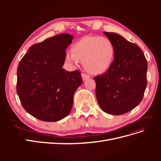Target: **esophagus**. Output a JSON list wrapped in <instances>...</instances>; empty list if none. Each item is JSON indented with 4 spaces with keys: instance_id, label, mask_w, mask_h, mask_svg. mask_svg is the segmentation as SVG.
<instances>
[{
    "instance_id": "1",
    "label": "esophagus",
    "mask_w": 161,
    "mask_h": 161,
    "mask_svg": "<svg viewBox=\"0 0 161 161\" xmlns=\"http://www.w3.org/2000/svg\"><path fill=\"white\" fill-rule=\"evenodd\" d=\"M81 76H82V79H83V80H86V79H88L90 78V76L89 75L85 74V73H82Z\"/></svg>"
}]
</instances>
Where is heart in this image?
I'll return each instance as SVG.
<instances>
[{
    "mask_svg": "<svg viewBox=\"0 0 161 161\" xmlns=\"http://www.w3.org/2000/svg\"><path fill=\"white\" fill-rule=\"evenodd\" d=\"M72 52L66 53V60L76 64L79 60L84 62L85 69L94 74L108 70L114 59L115 48L109 38L86 36L72 46Z\"/></svg>",
    "mask_w": 161,
    "mask_h": 161,
    "instance_id": "b5f03b06",
    "label": "heart"
}]
</instances>
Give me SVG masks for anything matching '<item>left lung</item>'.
<instances>
[{
    "label": "left lung",
    "mask_w": 161,
    "mask_h": 161,
    "mask_svg": "<svg viewBox=\"0 0 161 161\" xmlns=\"http://www.w3.org/2000/svg\"><path fill=\"white\" fill-rule=\"evenodd\" d=\"M113 43L114 60L104 74L94 77L97 102L105 113L121 115L142 100L147 85V61L142 50L115 33L103 32Z\"/></svg>",
    "instance_id": "obj_1"
}]
</instances>
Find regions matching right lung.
I'll use <instances>...</instances> for the list:
<instances>
[{
  "label": "right lung",
  "mask_w": 161,
  "mask_h": 161,
  "mask_svg": "<svg viewBox=\"0 0 161 161\" xmlns=\"http://www.w3.org/2000/svg\"><path fill=\"white\" fill-rule=\"evenodd\" d=\"M73 36L68 33L31 46L17 69V92L25 110L44 121H56L70 114L75 92L82 82L79 70L62 69Z\"/></svg>",
  "instance_id": "right-lung-1"
}]
</instances>
